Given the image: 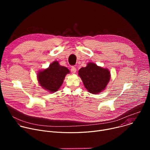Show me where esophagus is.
<instances>
[{
	"label": "esophagus",
	"instance_id": "34e87169",
	"mask_svg": "<svg viewBox=\"0 0 150 150\" xmlns=\"http://www.w3.org/2000/svg\"><path fill=\"white\" fill-rule=\"evenodd\" d=\"M71 72L74 74H75L76 72V69L75 67H71Z\"/></svg>",
	"mask_w": 150,
	"mask_h": 150
}]
</instances>
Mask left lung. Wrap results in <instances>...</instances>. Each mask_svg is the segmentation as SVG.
Wrapping results in <instances>:
<instances>
[{"label": "left lung", "instance_id": "left-lung-1", "mask_svg": "<svg viewBox=\"0 0 150 150\" xmlns=\"http://www.w3.org/2000/svg\"><path fill=\"white\" fill-rule=\"evenodd\" d=\"M78 75L85 88L93 94L104 91L111 78L109 69L98 67L93 62H88L86 67L81 68L78 71Z\"/></svg>", "mask_w": 150, "mask_h": 150}]
</instances>
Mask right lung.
Segmentation results:
<instances>
[{"label":"right lung","instance_id":"add662e5","mask_svg":"<svg viewBox=\"0 0 150 150\" xmlns=\"http://www.w3.org/2000/svg\"><path fill=\"white\" fill-rule=\"evenodd\" d=\"M69 73L67 67L60 65L58 61H54L49 68L37 73V81L42 88L53 93L60 88L65 76Z\"/></svg>","mask_w":150,"mask_h":150}]
</instances>
